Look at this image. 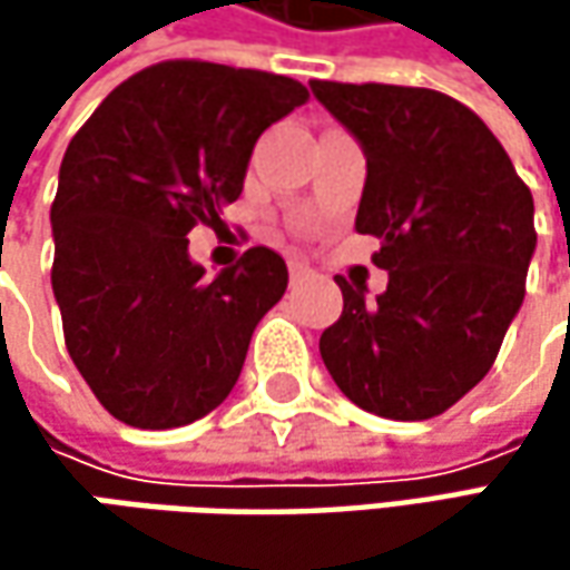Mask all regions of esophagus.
I'll return each mask as SVG.
<instances>
[{
  "label": "esophagus",
  "instance_id": "obj_1",
  "mask_svg": "<svg viewBox=\"0 0 570 570\" xmlns=\"http://www.w3.org/2000/svg\"><path fill=\"white\" fill-rule=\"evenodd\" d=\"M288 273H292V282H304V278H307V266H304V263H297V259H292V263H288Z\"/></svg>",
  "mask_w": 570,
  "mask_h": 570
}]
</instances>
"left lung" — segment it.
<instances>
[{"mask_svg": "<svg viewBox=\"0 0 570 570\" xmlns=\"http://www.w3.org/2000/svg\"><path fill=\"white\" fill-rule=\"evenodd\" d=\"M362 145L355 215L374 234L386 292L342 288V317L320 355L364 412L422 422L489 374L517 317L537 253L533 193L492 129L460 100L403 85L311 81Z\"/></svg>", "mask_w": 570, "mask_h": 570, "instance_id": "8db88e82", "label": "left lung"}]
</instances>
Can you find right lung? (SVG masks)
Returning a JSON list of instances; mask_svg holds the SVG:
<instances>
[{
    "mask_svg": "<svg viewBox=\"0 0 570 570\" xmlns=\"http://www.w3.org/2000/svg\"><path fill=\"white\" fill-rule=\"evenodd\" d=\"M307 98L295 78L174 59L126 78L69 142L53 295L78 374L114 419L180 428L228 400L288 266L253 247L208 278L187 234L218 222L256 139Z\"/></svg>",
    "mask_w": 570,
    "mask_h": 570,
    "instance_id": "add662e5",
    "label": "right lung"
}]
</instances>
